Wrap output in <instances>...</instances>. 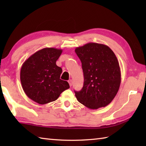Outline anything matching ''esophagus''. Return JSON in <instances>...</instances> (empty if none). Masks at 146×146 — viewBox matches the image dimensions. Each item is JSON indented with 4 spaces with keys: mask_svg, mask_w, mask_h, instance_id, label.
<instances>
[{
    "mask_svg": "<svg viewBox=\"0 0 146 146\" xmlns=\"http://www.w3.org/2000/svg\"><path fill=\"white\" fill-rule=\"evenodd\" d=\"M68 83H69L70 86H72V85H73V80H70L69 81H68Z\"/></svg>",
    "mask_w": 146,
    "mask_h": 146,
    "instance_id": "obj_1",
    "label": "esophagus"
}]
</instances>
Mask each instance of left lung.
<instances>
[{
    "instance_id": "8db88e82",
    "label": "left lung",
    "mask_w": 146,
    "mask_h": 146,
    "mask_svg": "<svg viewBox=\"0 0 146 146\" xmlns=\"http://www.w3.org/2000/svg\"><path fill=\"white\" fill-rule=\"evenodd\" d=\"M75 52L82 62L84 83L76 92L77 100L90 109L109 104L120 85L121 73L116 56L108 46L89 42L77 47Z\"/></svg>"
}]
</instances>
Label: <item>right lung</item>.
<instances>
[{
	"label": "right lung",
	"mask_w": 146,
	"mask_h": 146,
	"mask_svg": "<svg viewBox=\"0 0 146 146\" xmlns=\"http://www.w3.org/2000/svg\"><path fill=\"white\" fill-rule=\"evenodd\" d=\"M63 50L46 48L26 60L21 69L20 79L23 90L34 102L44 105L55 101L69 83L60 79L61 68L56 62Z\"/></svg>",
	"instance_id": "1"
}]
</instances>
